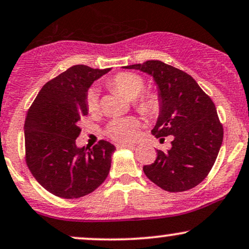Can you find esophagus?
Segmentation results:
<instances>
[{"label": "esophagus", "mask_w": 249, "mask_h": 249, "mask_svg": "<svg viewBox=\"0 0 249 249\" xmlns=\"http://www.w3.org/2000/svg\"><path fill=\"white\" fill-rule=\"evenodd\" d=\"M117 148H134L136 145L133 143H117Z\"/></svg>", "instance_id": "1"}]
</instances>
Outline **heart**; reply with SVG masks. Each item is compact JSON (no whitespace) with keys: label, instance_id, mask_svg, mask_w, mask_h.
<instances>
[{"label":"heart","instance_id":"b5f03b06","mask_svg":"<svg viewBox=\"0 0 249 249\" xmlns=\"http://www.w3.org/2000/svg\"><path fill=\"white\" fill-rule=\"evenodd\" d=\"M107 85L122 94L124 97L128 100H133L134 107H137L138 111L142 112L146 116L157 115L160 110V98L155 92H145L142 91L143 79L140 75L134 73H128V71H123L118 73L117 75L112 76L107 81ZM98 94L95 88H91L87 94V107L89 112H96L98 110ZM139 123L133 117H127V118L116 119L110 123L107 126V134L119 142H128L136 136Z\"/></svg>","mask_w":249,"mask_h":249}]
</instances>
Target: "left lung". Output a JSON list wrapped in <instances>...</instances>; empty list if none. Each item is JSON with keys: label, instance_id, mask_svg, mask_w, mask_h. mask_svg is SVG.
Masks as SVG:
<instances>
[{"label": "left lung", "instance_id": "obj_1", "mask_svg": "<svg viewBox=\"0 0 249 249\" xmlns=\"http://www.w3.org/2000/svg\"><path fill=\"white\" fill-rule=\"evenodd\" d=\"M153 77L160 98L157 138L173 136L172 148L158 149L143 173L161 189L179 193L196 187L208 176L223 142V125L213 102L183 71L159 60L125 66Z\"/></svg>", "mask_w": 249, "mask_h": 249}]
</instances>
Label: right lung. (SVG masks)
<instances>
[{
  "label": "right lung",
  "instance_id": "1",
  "mask_svg": "<svg viewBox=\"0 0 249 249\" xmlns=\"http://www.w3.org/2000/svg\"><path fill=\"white\" fill-rule=\"evenodd\" d=\"M110 71L85 65L68 68L44 85L26 115V164L41 187L61 198L92 193L110 172L116 151L111 142L101 140L89 149L76 146L79 123L88 115V89Z\"/></svg>",
  "mask_w": 249,
  "mask_h": 249
}]
</instances>
